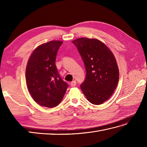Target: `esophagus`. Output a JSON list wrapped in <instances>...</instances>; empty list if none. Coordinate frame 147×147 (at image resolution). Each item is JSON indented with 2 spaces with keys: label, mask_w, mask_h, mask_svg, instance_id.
<instances>
[{
  "label": "esophagus",
  "mask_w": 147,
  "mask_h": 147,
  "mask_svg": "<svg viewBox=\"0 0 147 147\" xmlns=\"http://www.w3.org/2000/svg\"><path fill=\"white\" fill-rule=\"evenodd\" d=\"M76 81H73V82H72L70 83V86H71V87H74V86H76Z\"/></svg>",
  "instance_id": "1"
}]
</instances>
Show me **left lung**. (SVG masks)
<instances>
[{
	"label": "left lung",
	"instance_id": "1",
	"mask_svg": "<svg viewBox=\"0 0 147 147\" xmlns=\"http://www.w3.org/2000/svg\"><path fill=\"white\" fill-rule=\"evenodd\" d=\"M72 42L86 69L85 80L80 88L90 103L102 104L113 94L119 82V68L113 53L97 39L80 38Z\"/></svg>",
	"mask_w": 147,
	"mask_h": 147
}]
</instances>
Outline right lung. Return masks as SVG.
Masks as SVG:
<instances>
[{"label": "right lung", "instance_id": "right-lung-1", "mask_svg": "<svg viewBox=\"0 0 147 147\" xmlns=\"http://www.w3.org/2000/svg\"><path fill=\"white\" fill-rule=\"evenodd\" d=\"M62 43V41L54 40L39 45L28 61V89L34 100L43 107L52 108L60 104L68 87L59 76L55 63Z\"/></svg>", "mask_w": 147, "mask_h": 147}]
</instances>
